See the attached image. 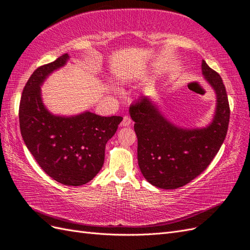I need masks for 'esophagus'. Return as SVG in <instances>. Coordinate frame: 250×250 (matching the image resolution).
Masks as SVG:
<instances>
[{
	"label": "esophagus",
	"mask_w": 250,
	"mask_h": 250,
	"mask_svg": "<svg viewBox=\"0 0 250 250\" xmlns=\"http://www.w3.org/2000/svg\"><path fill=\"white\" fill-rule=\"evenodd\" d=\"M131 122H132V121H131L129 115H124L123 120H122L121 125H122V126H129V125L131 124Z\"/></svg>",
	"instance_id": "esophagus-1"
}]
</instances>
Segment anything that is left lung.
I'll use <instances>...</instances> for the list:
<instances>
[{"mask_svg": "<svg viewBox=\"0 0 250 250\" xmlns=\"http://www.w3.org/2000/svg\"><path fill=\"white\" fill-rule=\"evenodd\" d=\"M202 70L217 96L214 119L206 128H178L145 96L129 108L138 138L139 167L157 188H178L196 178L209 167L226 138L230 119L226 88L220 74L204 60Z\"/></svg>", "mask_w": 250, "mask_h": 250, "instance_id": "obj_1", "label": "left lung"}]
</instances>
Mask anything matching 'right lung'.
<instances>
[{
	"mask_svg": "<svg viewBox=\"0 0 250 250\" xmlns=\"http://www.w3.org/2000/svg\"><path fill=\"white\" fill-rule=\"evenodd\" d=\"M69 59L63 54L36 69L23 89L19 121L26 147L43 171L64 186L78 187L92 180L105 160V146L117 131L122 117L84 112L56 117L42 104L40 84Z\"/></svg>",
	"mask_w": 250,
	"mask_h": 250,
	"instance_id": "1",
	"label": "right lung"
}]
</instances>
